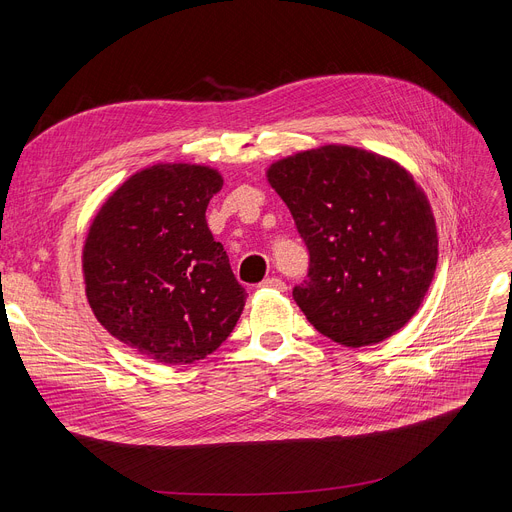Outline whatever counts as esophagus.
<instances>
[{"instance_id": "obj_1", "label": "esophagus", "mask_w": 512, "mask_h": 512, "mask_svg": "<svg viewBox=\"0 0 512 512\" xmlns=\"http://www.w3.org/2000/svg\"><path fill=\"white\" fill-rule=\"evenodd\" d=\"M259 286H261V288H276V290H282V292L286 290V284H284L280 278H276V276H274V278H265Z\"/></svg>"}]
</instances>
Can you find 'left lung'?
<instances>
[{"label": "left lung", "instance_id": "8db88e82", "mask_svg": "<svg viewBox=\"0 0 512 512\" xmlns=\"http://www.w3.org/2000/svg\"><path fill=\"white\" fill-rule=\"evenodd\" d=\"M309 251L292 299L330 340L378 344L415 315L434 280L438 234L413 176L375 153L326 145L267 170Z\"/></svg>", "mask_w": 512, "mask_h": 512}]
</instances>
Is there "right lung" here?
Listing matches in <instances>:
<instances>
[{
    "mask_svg": "<svg viewBox=\"0 0 512 512\" xmlns=\"http://www.w3.org/2000/svg\"><path fill=\"white\" fill-rule=\"evenodd\" d=\"M222 182L205 166L145 168L103 203L87 234L83 272L95 317L157 363L205 359L245 307L247 292L205 220Z\"/></svg>",
    "mask_w": 512,
    "mask_h": 512,
    "instance_id": "add662e5",
    "label": "right lung"
}]
</instances>
